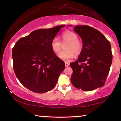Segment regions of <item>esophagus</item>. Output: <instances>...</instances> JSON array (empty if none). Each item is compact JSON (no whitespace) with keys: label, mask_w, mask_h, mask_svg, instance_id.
I'll use <instances>...</instances> for the list:
<instances>
[{"label":"esophagus","mask_w":121,"mask_h":121,"mask_svg":"<svg viewBox=\"0 0 121 121\" xmlns=\"http://www.w3.org/2000/svg\"><path fill=\"white\" fill-rule=\"evenodd\" d=\"M69 64H70V63H69V62H65V66H68Z\"/></svg>","instance_id":"esophagus-1"}]
</instances>
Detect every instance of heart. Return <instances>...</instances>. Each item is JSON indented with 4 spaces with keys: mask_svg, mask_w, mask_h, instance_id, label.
Masks as SVG:
<instances>
[{
    "mask_svg": "<svg viewBox=\"0 0 121 121\" xmlns=\"http://www.w3.org/2000/svg\"><path fill=\"white\" fill-rule=\"evenodd\" d=\"M62 42L67 43L65 46L64 51L59 53V57L64 61H69L74 57V55L81 53L83 48L82 43L79 40L77 35L72 31H65L61 35ZM51 47L55 53H59L62 48L61 43L57 37H55L51 41Z\"/></svg>",
    "mask_w": 121,
    "mask_h": 121,
    "instance_id": "b5f03b06",
    "label": "heart"
}]
</instances>
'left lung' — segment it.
<instances>
[{
    "label": "left lung",
    "mask_w": 121,
    "mask_h": 121,
    "mask_svg": "<svg viewBox=\"0 0 121 121\" xmlns=\"http://www.w3.org/2000/svg\"><path fill=\"white\" fill-rule=\"evenodd\" d=\"M74 30L81 37L83 48L73 69L72 84L84 91L103 86L109 74L113 55L110 43L99 30L88 26H77Z\"/></svg>",
    "instance_id": "8db88e82"
}]
</instances>
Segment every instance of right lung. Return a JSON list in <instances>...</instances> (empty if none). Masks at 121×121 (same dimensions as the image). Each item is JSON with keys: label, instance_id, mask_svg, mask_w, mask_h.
<instances>
[{"label": "right lung", "instance_id": "add662e5", "mask_svg": "<svg viewBox=\"0 0 121 121\" xmlns=\"http://www.w3.org/2000/svg\"><path fill=\"white\" fill-rule=\"evenodd\" d=\"M65 25L39 29L19 39L12 48L13 68L26 88L36 93L52 90L65 63L52 51L51 41Z\"/></svg>", "mask_w": 121, "mask_h": 121}]
</instances>
